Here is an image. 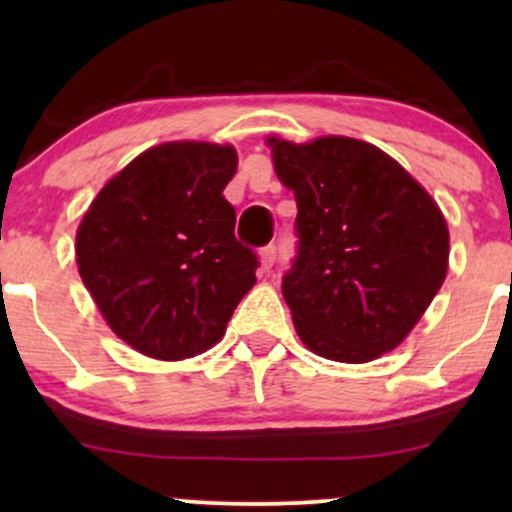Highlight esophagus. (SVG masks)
<instances>
[{
    "label": "esophagus",
    "mask_w": 512,
    "mask_h": 512,
    "mask_svg": "<svg viewBox=\"0 0 512 512\" xmlns=\"http://www.w3.org/2000/svg\"><path fill=\"white\" fill-rule=\"evenodd\" d=\"M260 260L264 269H272L276 262V245H267V248L260 250Z\"/></svg>",
    "instance_id": "esophagus-1"
}]
</instances>
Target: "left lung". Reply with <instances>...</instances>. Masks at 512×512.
<instances>
[{
    "label": "left lung",
    "instance_id": "8db88e82",
    "mask_svg": "<svg viewBox=\"0 0 512 512\" xmlns=\"http://www.w3.org/2000/svg\"><path fill=\"white\" fill-rule=\"evenodd\" d=\"M298 204V252L281 281L298 337L330 361L366 363L399 346L445 281L448 223L378 146L351 137L269 139Z\"/></svg>",
    "mask_w": 512,
    "mask_h": 512
}]
</instances>
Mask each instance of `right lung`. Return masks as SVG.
Listing matches in <instances>:
<instances>
[{
    "instance_id": "obj_1",
    "label": "right lung",
    "mask_w": 512,
    "mask_h": 512,
    "mask_svg": "<svg viewBox=\"0 0 512 512\" xmlns=\"http://www.w3.org/2000/svg\"><path fill=\"white\" fill-rule=\"evenodd\" d=\"M236 168L233 146H154L81 219V281L110 330L139 354L180 361L211 349L255 286L260 262L238 243L236 209L223 197Z\"/></svg>"
}]
</instances>
